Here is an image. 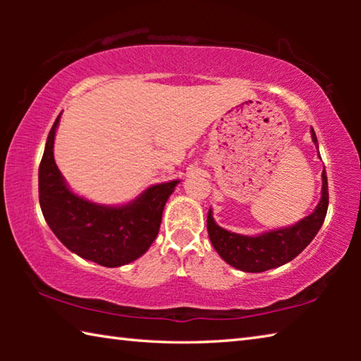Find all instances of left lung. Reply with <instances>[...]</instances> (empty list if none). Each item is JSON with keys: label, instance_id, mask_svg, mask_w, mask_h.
<instances>
[{"label": "left lung", "instance_id": "1", "mask_svg": "<svg viewBox=\"0 0 361 361\" xmlns=\"http://www.w3.org/2000/svg\"><path fill=\"white\" fill-rule=\"evenodd\" d=\"M312 140L317 145L315 132L312 130ZM323 189L322 200L314 213H310L302 221L291 228L266 232L258 237H248L229 232L213 221L212 212L207 216V231L218 255L232 267L240 269L243 272H264L267 269L279 267L302 252L312 242L317 232L325 221L328 210V180L323 170Z\"/></svg>", "mask_w": 361, "mask_h": 361}]
</instances>
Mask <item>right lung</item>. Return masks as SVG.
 I'll list each match as a JSON object with an SVG mask.
<instances>
[{
	"instance_id": "1",
	"label": "right lung",
	"mask_w": 361,
	"mask_h": 361,
	"mask_svg": "<svg viewBox=\"0 0 361 361\" xmlns=\"http://www.w3.org/2000/svg\"><path fill=\"white\" fill-rule=\"evenodd\" d=\"M60 116L49 132L38 175L42 215L57 239L73 253L105 267L129 264L157 237L162 212L178 181L151 186L132 204L102 207L66 188L54 161V137Z\"/></svg>"
}]
</instances>
